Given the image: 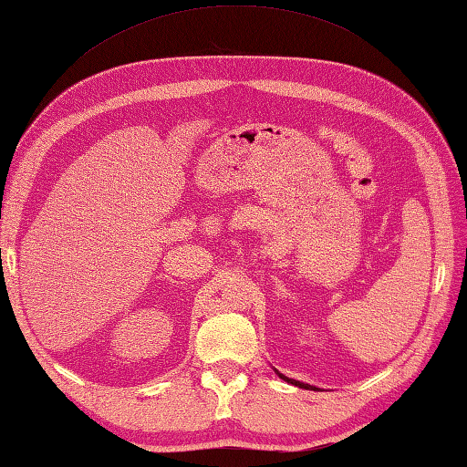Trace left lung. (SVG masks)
<instances>
[{
  "label": "left lung",
  "instance_id": "1",
  "mask_svg": "<svg viewBox=\"0 0 467 467\" xmlns=\"http://www.w3.org/2000/svg\"><path fill=\"white\" fill-rule=\"evenodd\" d=\"M278 376L283 378V380H286L288 384H295V386H298V388H305V389H318L317 386H310V384H305V382H298V380H292V378H286V376H283L278 372Z\"/></svg>",
  "mask_w": 467,
  "mask_h": 467
}]
</instances>
